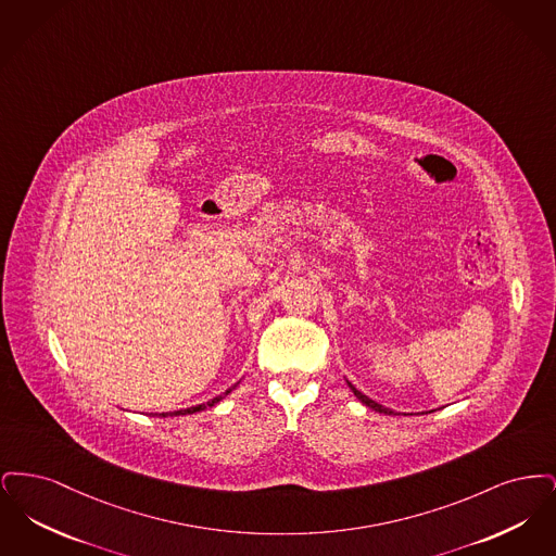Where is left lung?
Instances as JSON below:
<instances>
[{"mask_svg":"<svg viewBox=\"0 0 556 556\" xmlns=\"http://www.w3.org/2000/svg\"><path fill=\"white\" fill-rule=\"evenodd\" d=\"M345 381H348V379H345ZM348 388H350V390L354 392V396L358 397V400H361L363 404H367V406H369V408H372L375 413H383V415H396V413H394L392 408H386V406H381L379 402H375V400H370L369 396H365V394H363L361 390H356V388H354V386H352L350 381H348Z\"/></svg>","mask_w":556,"mask_h":556,"instance_id":"obj_1","label":"left lung"}]
</instances>
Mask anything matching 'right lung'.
Wrapping results in <instances>:
<instances>
[{"label":"right lung","mask_w":556,"mask_h":556,"mask_svg":"<svg viewBox=\"0 0 556 556\" xmlns=\"http://www.w3.org/2000/svg\"><path fill=\"white\" fill-rule=\"evenodd\" d=\"M236 388H238V383H236V386H231V388H229L227 392H223L220 396L212 397V400H208V402H202V404H195V406H189V408H181V410H168V413H156V415L152 413L150 417H162V419H164V417H184V415H193V413L206 410V408H212L214 404H218L223 397L229 396V394H231Z\"/></svg>","instance_id":"add662e5"}]
</instances>
